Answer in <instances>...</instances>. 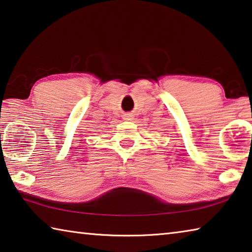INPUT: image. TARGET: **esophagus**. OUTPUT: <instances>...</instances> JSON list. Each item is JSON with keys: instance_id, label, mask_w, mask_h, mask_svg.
Masks as SVG:
<instances>
[{"instance_id": "obj_1", "label": "esophagus", "mask_w": 252, "mask_h": 252, "mask_svg": "<svg viewBox=\"0 0 252 252\" xmlns=\"http://www.w3.org/2000/svg\"><path fill=\"white\" fill-rule=\"evenodd\" d=\"M132 119H133L132 114H126V116H125V120H126V121H131Z\"/></svg>"}]
</instances>
